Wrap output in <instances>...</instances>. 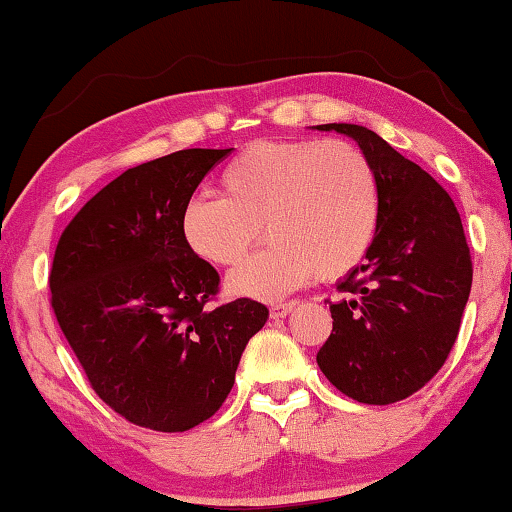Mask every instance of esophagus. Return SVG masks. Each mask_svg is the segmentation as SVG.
Instances as JSON below:
<instances>
[{
	"instance_id": "34e87169",
	"label": "esophagus",
	"mask_w": 512,
	"mask_h": 512,
	"mask_svg": "<svg viewBox=\"0 0 512 512\" xmlns=\"http://www.w3.org/2000/svg\"><path fill=\"white\" fill-rule=\"evenodd\" d=\"M298 303L296 300H287V303H278V305H271V319H285V316L294 310Z\"/></svg>"
}]
</instances>
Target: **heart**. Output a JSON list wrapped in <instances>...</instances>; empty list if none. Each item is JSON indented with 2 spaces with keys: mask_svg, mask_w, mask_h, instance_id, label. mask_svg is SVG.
I'll list each match as a JSON object with an SVG mask.
<instances>
[{
  "mask_svg": "<svg viewBox=\"0 0 512 512\" xmlns=\"http://www.w3.org/2000/svg\"><path fill=\"white\" fill-rule=\"evenodd\" d=\"M221 198L193 196L180 237L202 262L241 264L262 239L269 248L227 278L234 296L278 300L316 275L339 280L369 253L380 218V182L369 154L342 139L257 141L218 175Z\"/></svg>",
  "mask_w": 512,
  "mask_h": 512,
  "instance_id": "1",
  "label": "heart"
}]
</instances>
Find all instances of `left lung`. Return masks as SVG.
Segmentation results:
<instances>
[{
  "label": "left lung",
  "mask_w": 512,
  "mask_h": 512,
  "mask_svg": "<svg viewBox=\"0 0 512 512\" xmlns=\"http://www.w3.org/2000/svg\"><path fill=\"white\" fill-rule=\"evenodd\" d=\"M351 136L380 182L378 230L364 262L337 285L332 332L316 353L348 399L389 405L419 392L449 358L472 291V255L449 193L376 132L330 123Z\"/></svg>",
  "instance_id": "8db88e82"
}]
</instances>
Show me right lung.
Segmentation results:
<instances>
[{
	"instance_id": "add662e5",
	"label": "right lung",
	"mask_w": 512,
	"mask_h": 512,
	"mask_svg": "<svg viewBox=\"0 0 512 512\" xmlns=\"http://www.w3.org/2000/svg\"><path fill=\"white\" fill-rule=\"evenodd\" d=\"M232 150L127 168L56 243L50 303L61 332L95 394L150 431L182 433L216 415L269 319L253 298L218 305V271L180 237L184 202Z\"/></svg>"
}]
</instances>
